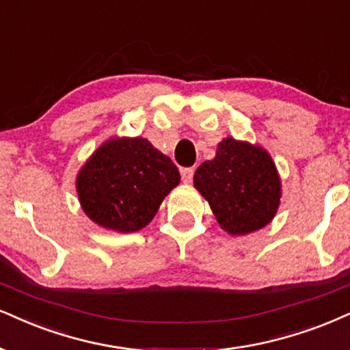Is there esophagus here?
I'll use <instances>...</instances> for the list:
<instances>
[{
    "label": "esophagus",
    "instance_id": "obj_1",
    "mask_svg": "<svg viewBox=\"0 0 350 350\" xmlns=\"http://www.w3.org/2000/svg\"><path fill=\"white\" fill-rule=\"evenodd\" d=\"M193 175H195V170H193L191 167L182 168V180L185 183H191L193 182Z\"/></svg>",
    "mask_w": 350,
    "mask_h": 350
}]
</instances>
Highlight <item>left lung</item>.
I'll return each instance as SVG.
<instances>
[{"instance_id":"left-lung-1","label":"left lung","mask_w":350,"mask_h":350,"mask_svg":"<svg viewBox=\"0 0 350 350\" xmlns=\"http://www.w3.org/2000/svg\"><path fill=\"white\" fill-rule=\"evenodd\" d=\"M193 183L230 235L260 230L279 208L280 178L271 155L234 137L219 142L215 157L198 167Z\"/></svg>"}]
</instances>
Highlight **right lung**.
Instances as JSON below:
<instances>
[{
  "mask_svg": "<svg viewBox=\"0 0 350 350\" xmlns=\"http://www.w3.org/2000/svg\"><path fill=\"white\" fill-rule=\"evenodd\" d=\"M180 183L178 168L142 137H115L98 148L76 178L83 211L115 232L141 230Z\"/></svg>",
  "mask_w": 350,
  "mask_h": 350,
  "instance_id": "obj_1",
  "label": "right lung"
}]
</instances>
